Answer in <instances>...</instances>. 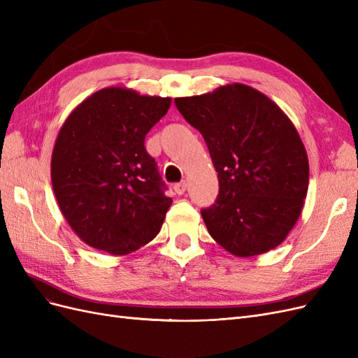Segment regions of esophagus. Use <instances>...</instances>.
I'll use <instances>...</instances> for the list:
<instances>
[{"instance_id":"esophagus-1","label":"esophagus","mask_w":358,"mask_h":358,"mask_svg":"<svg viewBox=\"0 0 358 358\" xmlns=\"http://www.w3.org/2000/svg\"><path fill=\"white\" fill-rule=\"evenodd\" d=\"M173 188H175V192H176V194H179V196H182V194L187 191V182H179V183H176V185L173 187Z\"/></svg>"}]
</instances>
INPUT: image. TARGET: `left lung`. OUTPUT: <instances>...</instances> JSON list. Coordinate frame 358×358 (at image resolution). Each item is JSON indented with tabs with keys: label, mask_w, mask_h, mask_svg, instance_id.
<instances>
[{
	"label": "left lung",
	"mask_w": 358,
	"mask_h": 358,
	"mask_svg": "<svg viewBox=\"0 0 358 358\" xmlns=\"http://www.w3.org/2000/svg\"><path fill=\"white\" fill-rule=\"evenodd\" d=\"M175 104L201 133L220 192L201 209L209 234L237 257L282 243L306 199L309 162L296 127L278 104L242 83L180 96Z\"/></svg>",
	"instance_id": "obj_1"
}]
</instances>
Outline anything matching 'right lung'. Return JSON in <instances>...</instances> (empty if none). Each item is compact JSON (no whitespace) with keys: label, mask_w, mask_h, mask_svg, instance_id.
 I'll use <instances>...</instances> for the list:
<instances>
[{"label":"right lung","mask_w":358,"mask_h":358,"mask_svg":"<svg viewBox=\"0 0 358 358\" xmlns=\"http://www.w3.org/2000/svg\"><path fill=\"white\" fill-rule=\"evenodd\" d=\"M171 99L104 88L82 101L61 127L50 176L59 209L95 249L127 255L159 233L171 204L145 137Z\"/></svg>","instance_id":"right-lung-1"}]
</instances>
